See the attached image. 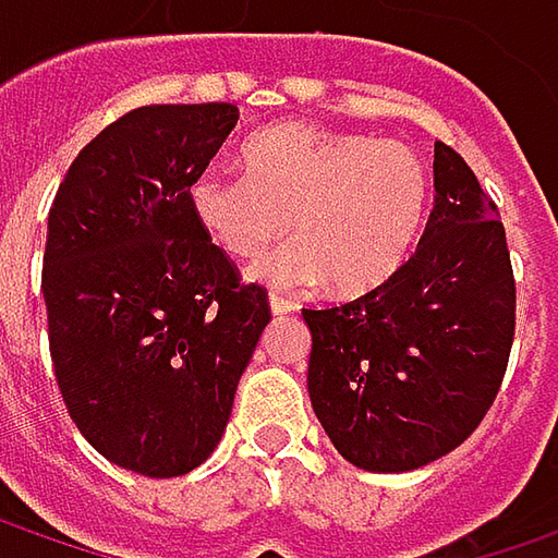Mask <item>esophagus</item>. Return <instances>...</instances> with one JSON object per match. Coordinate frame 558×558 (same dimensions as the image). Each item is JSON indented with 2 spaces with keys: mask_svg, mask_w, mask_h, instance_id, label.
I'll return each instance as SVG.
<instances>
[{
  "mask_svg": "<svg viewBox=\"0 0 558 558\" xmlns=\"http://www.w3.org/2000/svg\"><path fill=\"white\" fill-rule=\"evenodd\" d=\"M269 311H272V316H289V313L298 311V304H294V301H289V298L269 294Z\"/></svg>",
  "mask_w": 558,
  "mask_h": 558,
  "instance_id": "1",
  "label": "esophagus"
}]
</instances>
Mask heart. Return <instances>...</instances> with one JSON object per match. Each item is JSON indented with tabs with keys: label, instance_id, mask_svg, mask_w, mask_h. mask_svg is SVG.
I'll use <instances>...</instances> for the list:
<instances>
[{
	"label": "heart",
	"instance_id": "b5f03b06",
	"mask_svg": "<svg viewBox=\"0 0 558 558\" xmlns=\"http://www.w3.org/2000/svg\"><path fill=\"white\" fill-rule=\"evenodd\" d=\"M245 177L207 170L189 189L204 235L272 289L329 279L335 294H363L407 264L432 202V173L416 148L311 123H279L242 151Z\"/></svg>",
	"mask_w": 558,
	"mask_h": 558
}]
</instances>
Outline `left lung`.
Here are the masks:
<instances>
[{
	"label": "left lung",
	"mask_w": 558,
	"mask_h": 558,
	"mask_svg": "<svg viewBox=\"0 0 558 558\" xmlns=\"http://www.w3.org/2000/svg\"><path fill=\"white\" fill-rule=\"evenodd\" d=\"M301 316L313 413L351 465L413 472L478 428L512 351L515 282L497 204L450 145L435 142L416 254L369 294Z\"/></svg>",
	"instance_id": "8db88e82"
}]
</instances>
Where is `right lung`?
Listing matches in <instances>:
<instances>
[{
	"label": "right lung",
	"instance_id": "1",
	"mask_svg": "<svg viewBox=\"0 0 558 558\" xmlns=\"http://www.w3.org/2000/svg\"><path fill=\"white\" fill-rule=\"evenodd\" d=\"M239 108L148 105L105 126L49 210L43 298L64 407L105 460L148 478L198 469L269 323L189 207Z\"/></svg>",
	"mask_w": 558,
	"mask_h": 558
}]
</instances>
